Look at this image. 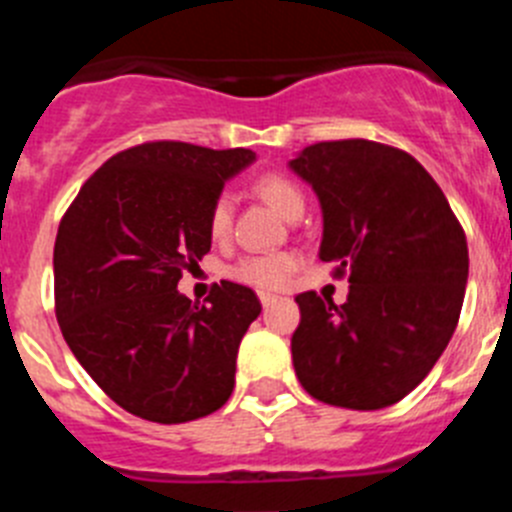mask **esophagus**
Returning a JSON list of instances; mask_svg holds the SVG:
<instances>
[{
  "label": "esophagus",
  "instance_id": "1",
  "mask_svg": "<svg viewBox=\"0 0 512 512\" xmlns=\"http://www.w3.org/2000/svg\"><path fill=\"white\" fill-rule=\"evenodd\" d=\"M259 300H261V305H264V307H271V305H277L279 297L277 295H269V292H261Z\"/></svg>",
  "mask_w": 512,
  "mask_h": 512
}]
</instances>
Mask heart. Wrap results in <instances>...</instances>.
<instances>
[{
  "instance_id": "obj_1",
  "label": "heart",
  "mask_w": 512,
  "mask_h": 512,
  "mask_svg": "<svg viewBox=\"0 0 512 512\" xmlns=\"http://www.w3.org/2000/svg\"><path fill=\"white\" fill-rule=\"evenodd\" d=\"M256 189L284 220H295L297 215L305 212V194L295 182H289L287 176H264L259 179ZM230 223H233V200H230V194L223 192L212 200L210 212H207V230L215 241H220L230 233ZM295 266L297 259L292 253H251L230 269V277L259 289H279L289 282Z\"/></svg>"
}]
</instances>
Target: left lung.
Here are the masks:
<instances>
[{"instance_id":"8db88e82","label":"left lung","mask_w":512,"mask_h":512,"mask_svg":"<svg viewBox=\"0 0 512 512\" xmlns=\"http://www.w3.org/2000/svg\"><path fill=\"white\" fill-rule=\"evenodd\" d=\"M289 169L318 194L320 259L348 277L343 305L297 295L292 364L315 400L379 410L413 392L459 323L467 235L433 176L374 140L315 143Z\"/></svg>"}]
</instances>
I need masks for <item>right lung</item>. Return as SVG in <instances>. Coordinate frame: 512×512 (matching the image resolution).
<instances>
[{"mask_svg":"<svg viewBox=\"0 0 512 512\" xmlns=\"http://www.w3.org/2000/svg\"><path fill=\"white\" fill-rule=\"evenodd\" d=\"M253 161L246 148L143 143L99 166L58 225L63 338L107 397L138 418L187 423L223 408L233 392L259 297L220 282L200 305L176 284L210 251L212 200Z\"/></svg>","mask_w":512,"mask_h":512,"instance_id":"obj_1","label":"right lung"}]
</instances>
